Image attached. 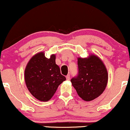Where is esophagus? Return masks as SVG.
Returning a JSON list of instances; mask_svg holds the SVG:
<instances>
[{
  "label": "esophagus",
  "instance_id": "esophagus-1",
  "mask_svg": "<svg viewBox=\"0 0 130 130\" xmlns=\"http://www.w3.org/2000/svg\"><path fill=\"white\" fill-rule=\"evenodd\" d=\"M66 79H67V80H70V74H68V75L67 76H66Z\"/></svg>",
  "mask_w": 130,
  "mask_h": 130
}]
</instances>
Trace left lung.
I'll list each match as a JSON object with an SVG mask.
<instances>
[{"label":"left lung","mask_w":130,"mask_h":130,"mask_svg":"<svg viewBox=\"0 0 130 130\" xmlns=\"http://www.w3.org/2000/svg\"><path fill=\"white\" fill-rule=\"evenodd\" d=\"M78 73L71 79L79 96L85 101H92L99 96L106 87L108 72L97 56L77 59Z\"/></svg>","instance_id":"left-lung-1"}]
</instances>
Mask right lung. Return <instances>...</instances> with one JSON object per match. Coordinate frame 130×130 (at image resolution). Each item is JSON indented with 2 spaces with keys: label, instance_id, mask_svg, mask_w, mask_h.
I'll return each mask as SVG.
<instances>
[{
  "label": "right lung",
  "instance_id": "add662e5",
  "mask_svg": "<svg viewBox=\"0 0 130 130\" xmlns=\"http://www.w3.org/2000/svg\"><path fill=\"white\" fill-rule=\"evenodd\" d=\"M24 76L28 90L34 97L41 101L50 100L58 86L66 80L56 63L55 55L47 59L43 53L32 57L27 65Z\"/></svg>",
  "mask_w": 130,
  "mask_h": 130
}]
</instances>
